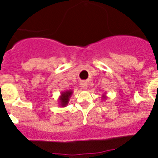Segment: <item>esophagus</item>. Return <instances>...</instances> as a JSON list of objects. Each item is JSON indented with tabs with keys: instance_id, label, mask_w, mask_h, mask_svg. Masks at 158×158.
Here are the masks:
<instances>
[{
	"instance_id": "34e87169",
	"label": "esophagus",
	"mask_w": 158,
	"mask_h": 158,
	"mask_svg": "<svg viewBox=\"0 0 158 158\" xmlns=\"http://www.w3.org/2000/svg\"><path fill=\"white\" fill-rule=\"evenodd\" d=\"M81 85H82V88H83L84 89H87V86H88L87 82H83V83L81 84Z\"/></svg>"
}]
</instances>
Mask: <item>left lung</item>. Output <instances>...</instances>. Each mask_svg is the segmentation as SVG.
<instances>
[{"instance_id": "8db88e82", "label": "left lung", "mask_w": 158, "mask_h": 158, "mask_svg": "<svg viewBox=\"0 0 158 158\" xmlns=\"http://www.w3.org/2000/svg\"><path fill=\"white\" fill-rule=\"evenodd\" d=\"M102 98L104 99V100H105V99L107 98V96H106V93H104V94H103V96H102Z\"/></svg>"}]
</instances>
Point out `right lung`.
<instances>
[{
    "label": "right lung",
    "instance_id": "1",
    "mask_svg": "<svg viewBox=\"0 0 158 158\" xmlns=\"http://www.w3.org/2000/svg\"><path fill=\"white\" fill-rule=\"evenodd\" d=\"M73 94L72 90H66L61 93V96L58 98V102H59V105L62 107H65L68 105V103L69 101L71 96Z\"/></svg>",
    "mask_w": 158,
    "mask_h": 158
}]
</instances>
